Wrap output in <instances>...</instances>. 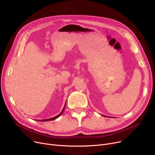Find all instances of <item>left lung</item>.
<instances>
[{"label": "left lung", "mask_w": 155, "mask_h": 155, "mask_svg": "<svg viewBox=\"0 0 155 155\" xmlns=\"http://www.w3.org/2000/svg\"><path fill=\"white\" fill-rule=\"evenodd\" d=\"M104 117H106V116H104V115H102Z\"/></svg>", "instance_id": "obj_1"}]
</instances>
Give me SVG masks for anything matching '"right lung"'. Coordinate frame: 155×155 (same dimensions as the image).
<instances>
[{"label":"right lung","mask_w":155,"mask_h":155,"mask_svg":"<svg viewBox=\"0 0 155 155\" xmlns=\"http://www.w3.org/2000/svg\"><path fill=\"white\" fill-rule=\"evenodd\" d=\"M65 105H66V103H65V104H64V106L63 107V110H61V112L58 115H57L56 116L53 117H51V118H50V119H43V120H38V121H48V120H54V119H57L58 117H59L62 114H63V111H64V108H65Z\"/></svg>","instance_id":"add662e5"}]
</instances>
